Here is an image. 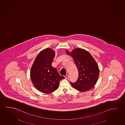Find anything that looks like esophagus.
I'll use <instances>...</instances> for the list:
<instances>
[{"mask_svg":"<svg viewBox=\"0 0 125 125\" xmlns=\"http://www.w3.org/2000/svg\"><path fill=\"white\" fill-rule=\"evenodd\" d=\"M65 78L66 79H68L69 78V77L68 75H66L65 76Z\"/></svg>","mask_w":125,"mask_h":125,"instance_id":"obj_1","label":"esophagus"}]
</instances>
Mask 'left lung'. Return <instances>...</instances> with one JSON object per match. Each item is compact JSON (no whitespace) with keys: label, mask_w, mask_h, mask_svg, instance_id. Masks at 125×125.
Segmentation results:
<instances>
[{"label":"left lung","mask_w":125,"mask_h":125,"mask_svg":"<svg viewBox=\"0 0 125 125\" xmlns=\"http://www.w3.org/2000/svg\"><path fill=\"white\" fill-rule=\"evenodd\" d=\"M67 54L72 57L78 71V77L75 83L70 82L77 90L85 92L95 85L99 76V68L95 60L89 52L82 48H76L71 53L66 51Z\"/></svg>","instance_id":"1"}]
</instances>
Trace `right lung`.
<instances>
[{
    "instance_id": "right-lung-1",
    "label": "right lung",
    "mask_w": 125,
    "mask_h": 125,
    "mask_svg": "<svg viewBox=\"0 0 125 125\" xmlns=\"http://www.w3.org/2000/svg\"><path fill=\"white\" fill-rule=\"evenodd\" d=\"M55 52L50 48L42 50L33 63L30 72L35 87L41 92L51 94L58 89L60 81L64 78L52 65Z\"/></svg>"
}]
</instances>
